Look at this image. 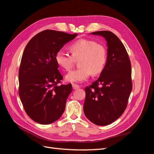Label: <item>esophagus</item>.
<instances>
[{"mask_svg": "<svg viewBox=\"0 0 154 154\" xmlns=\"http://www.w3.org/2000/svg\"><path fill=\"white\" fill-rule=\"evenodd\" d=\"M72 88L74 90H76V89H78V88H80V86L78 85H76V84H72Z\"/></svg>", "mask_w": 154, "mask_h": 154, "instance_id": "1", "label": "esophagus"}]
</instances>
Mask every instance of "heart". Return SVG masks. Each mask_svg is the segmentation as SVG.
Returning a JSON list of instances; mask_svg holds the SVG:
<instances>
[{
	"mask_svg": "<svg viewBox=\"0 0 154 154\" xmlns=\"http://www.w3.org/2000/svg\"><path fill=\"white\" fill-rule=\"evenodd\" d=\"M72 55L63 51H58L55 60L60 67L66 71L71 69L76 60H79V68L69 72L66 80L71 83H80L88 78L92 73L97 75L103 71L106 62L107 52L104 45L96 41L83 38L70 46Z\"/></svg>",
	"mask_w": 154,
	"mask_h": 154,
	"instance_id": "obj_1",
	"label": "heart"
}]
</instances>
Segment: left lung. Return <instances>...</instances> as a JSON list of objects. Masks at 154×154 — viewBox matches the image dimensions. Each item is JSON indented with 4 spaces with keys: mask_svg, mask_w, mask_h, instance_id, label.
Returning <instances> with one entry per match:
<instances>
[{
    "mask_svg": "<svg viewBox=\"0 0 154 154\" xmlns=\"http://www.w3.org/2000/svg\"><path fill=\"white\" fill-rule=\"evenodd\" d=\"M106 42L107 59L99 78L85 88L83 111L87 118L99 126L109 125L123 114L132 89L131 63L124 45L109 31L91 32Z\"/></svg>",
    "mask_w": 154,
    "mask_h": 154,
    "instance_id": "obj_1",
    "label": "left lung"
}]
</instances>
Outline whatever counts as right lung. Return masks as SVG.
Listing matches in <instances>:
<instances>
[{"mask_svg": "<svg viewBox=\"0 0 154 154\" xmlns=\"http://www.w3.org/2000/svg\"><path fill=\"white\" fill-rule=\"evenodd\" d=\"M77 35L45 30L32 37L24 51L18 72L19 96L26 112L36 123L51 124L63 113L72 87L71 83L58 85L63 76L55 57Z\"/></svg>", "mask_w": 154, "mask_h": 154, "instance_id": "1", "label": "right lung"}]
</instances>
